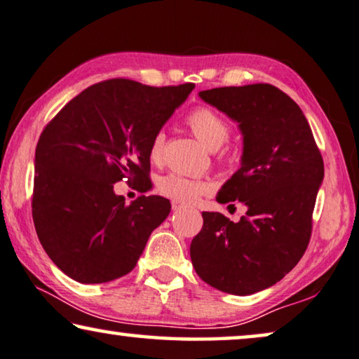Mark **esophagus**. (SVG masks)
I'll use <instances>...</instances> for the list:
<instances>
[{
    "label": "esophagus",
    "mask_w": 359,
    "mask_h": 359,
    "mask_svg": "<svg viewBox=\"0 0 359 359\" xmlns=\"http://www.w3.org/2000/svg\"><path fill=\"white\" fill-rule=\"evenodd\" d=\"M171 207H173V210H181V209H183V205L178 204V202H171Z\"/></svg>",
    "instance_id": "esophagus-1"
}]
</instances>
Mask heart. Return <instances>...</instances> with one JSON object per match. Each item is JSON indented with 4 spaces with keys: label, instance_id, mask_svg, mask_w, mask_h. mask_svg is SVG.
Wrapping results in <instances>:
<instances>
[{
    "label": "heart",
    "instance_id": "heart-1",
    "mask_svg": "<svg viewBox=\"0 0 359 359\" xmlns=\"http://www.w3.org/2000/svg\"><path fill=\"white\" fill-rule=\"evenodd\" d=\"M186 124L199 141L210 150H218L230 139L231 126L222 115L209 107H197L186 116ZM165 134L155 133L149 145V155L152 162H160L163 154ZM210 191L207 181L188 178V176L170 173L158 181V192L181 205H191L202 194Z\"/></svg>",
    "mask_w": 359,
    "mask_h": 359
}]
</instances>
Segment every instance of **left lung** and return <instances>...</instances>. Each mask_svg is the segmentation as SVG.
Listing matches in <instances>:
<instances>
[{
  "label": "left lung",
  "instance_id": "left-lung-1",
  "mask_svg": "<svg viewBox=\"0 0 359 359\" xmlns=\"http://www.w3.org/2000/svg\"><path fill=\"white\" fill-rule=\"evenodd\" d=\"M199 97L236 121L243 134L241 167L217 201H240L248 212L238 223L220 212H202L191 261L210 287L252 294L280 282L303 257L324 162L301 108L277 87H218Z\"/></svg>",
  "mask_w": 359,
  "mask_h": 359
}]
</instances>
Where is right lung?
Here are the masks:
<instances>
[{
  "instance_id": "1",
  "label": "right lung",
  "mask_w": 359,
  "mask_h": 359,
  "mask_svg": "<svg viewBox=\"0 0 359 359\" xmlns=\"http://www.w3.org/2000/svg\"><path fill=\"white\" fill-rule=\"evenodd\" d=\"M194 84L150 87L110 79L87 87L46 124L35 149L32 217L56 267L81 283H107L136 267L170 201L131 204L113 184L149 183V145Z\"/></svg>"
}]
</instances>
